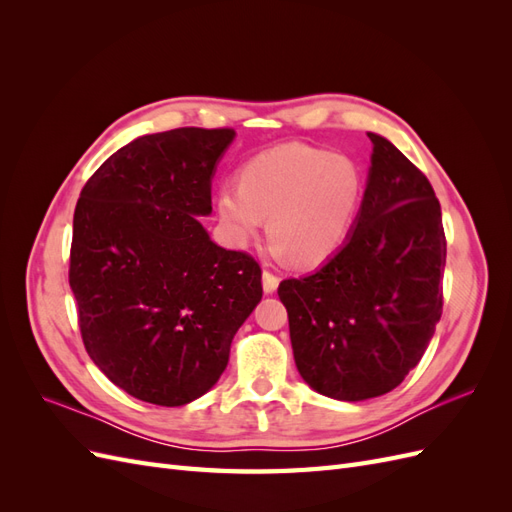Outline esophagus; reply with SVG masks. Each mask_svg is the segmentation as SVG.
I'll return each instance as SVG.
<instances>
[{"instance_id": "1", "label": "esophagus", "mask_w": 512, "mask_h": 512, "mask_svg": "<svg viewBox=\"0 0 512 512\" xmlns=\"http://www.w3.org/2000/svg\"><path fill=\"white\" fill-rule=\"evenodd\" d=\"M277 286H280V277H277L275 273L271 271H262V288H265L267 294H273L277 290Z\"/></svg>"}]
</instances>
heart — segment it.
Segmentation results:
<instances>
[{
	"mask_svg": "<svg viewBox=\"0 0 512 512\" xmlns=\"http://www.w3.org/2000/svg\"><path fill=\"white\" fill-rule=\"evenodd\" d=\"M239 185H222L215 215L235 245L250 243L267 218L275 254L292 267L327 262L348 239L359 215L363 170L344 153L312 145H280L239 168Z\"/></svg>",
	"mask_w": 512,
	"mask_h": 512,
	"instance_id": "1",
	"label": "heart"
}]
</instances>
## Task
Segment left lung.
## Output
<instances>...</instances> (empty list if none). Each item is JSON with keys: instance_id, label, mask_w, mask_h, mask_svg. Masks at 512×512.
Here are the masks:
<instances>
[{"instance_id": "obj_1", "label": "left lung", "mask_w": 512, "mask_h": 512, "mask_svg": "<svg viewBox=\"0 0 512 512\" xmlns=\"http://www.w3.org/2000/svg\"><path fill=\"white\" fill-rule=\"evenodd\" d=\"M367 136V188L344 247L277 288L301 378L339 401L404 382L442 316L446 237L436 192L391 141Z\"/></svg>"}]
</instances>
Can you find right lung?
Here are the masks:
<instances>
[{
  "instance_id": "obj_1",
  "label": "right lung",
  "mask_w": 512,
  "mask_h": 512,
  "mask_svg": "<svg viewBox=\"0 0 512 512\" xmlns=\"http://www.w3.org/2000/svg\"><path fill=\"white\" fill-rule=\"evenodd\" d=\"M230 128L136 138L89 177L74 209L70 288L102 374L156 406L205 395L262 299V271L198 222Z\"/></svg>"
}]
</instances>
